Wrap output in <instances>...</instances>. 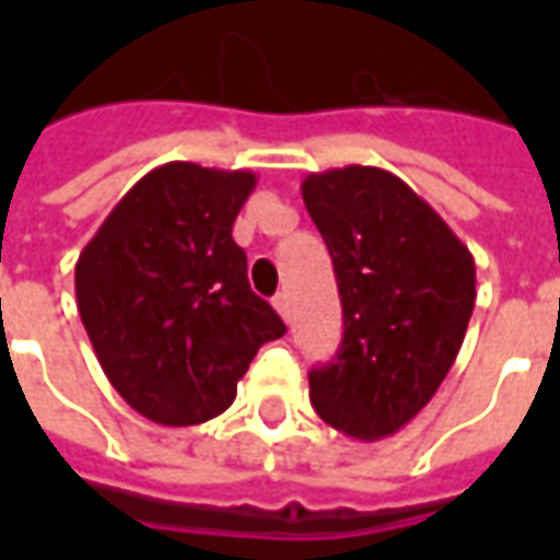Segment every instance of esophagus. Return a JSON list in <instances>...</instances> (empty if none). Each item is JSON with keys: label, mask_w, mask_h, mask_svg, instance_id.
I'll list each match as a JSON object with an SVG mask.
<instances>
[{"label": "esophagus", "mask_w": 560, "mask_h": 560, "mask_svg": "<svg viewBox=\"0 0 560 560\" xmlns=\"http://www.w3.org/2000/svg\"><path fill=\"white\" fill-rule=\"evenodd\" d=\"M272 305H276V312H279V315L284 317V320L291 317V300H288V293H284V291L276 293V300H272Z\"/></svg>", "instance_id": "1"}]
</instances>
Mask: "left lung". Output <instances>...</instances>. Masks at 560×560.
<instances>
[{"label":"left lung","mask_w":560,"mask_h":560,"mask_svg":"<svg viewBox=\"0 0 560 560\" xmlns=\"http://www.w3.org/2000/svg\"><path fill=\"white\" fill-rule=\"evenodd\" d=\"M303 200L332 257L345 336L308 372L317 417L381 441L432 401L468 332L477 269L468 245L411 185L381 167L308 173Z\"/></svg>","instance_id":"left-lung-1"}]
</instances>
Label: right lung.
<instances>
[{"instance_id":"obj_1","label":"right lung","mask_w":560,"mask_h":560,"mask_svg":"<svg viewBox=\"0 0 560 560\" xmlns=\"http://www.w3.org/2000/svg\"><path fill=\"white\" fill-rule=\"evenodd\" d=\"M255 185L252 171L167 161L128 188L80 252V320L107 381L147 420L219 417L257 348L284 336L231 236Z\"/></svg>"}]
</instances>
